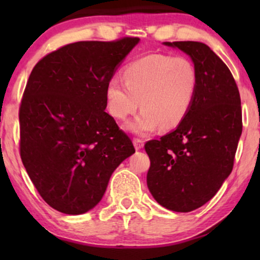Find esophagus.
I'll return each instance as SVG.
<instances>
[{"label": "esophagus", "instance_id": "34e87169", "mask_svg": "<svg viewBox=\"0 0 260 260\" xmlns=\"http://www.w3.org/2000/svg\"><path fill=\"white\" fill-rule=\"evenodd\" d=\"M134 145H135V149H136V150H141V149L144 147V142L140 140V138H135Z\"/></svg>", "mask_w": 260, "mask_h": 260}]
</instances>
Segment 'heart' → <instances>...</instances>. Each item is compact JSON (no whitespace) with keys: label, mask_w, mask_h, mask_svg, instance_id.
<instances>
[{"label":"heart","mask_w":260,"mask_h":260,"mask_svg":"<svg viewBox=\"0 0 260 260\" xmlns=\"http://www.w3.org/2000/svg\"><path fill=\"white\" fill-rule=\"evenodd\" d=\"M124 79L111 78L106 85L109 112L124 120L141 105L142 112L126 129L148 135L159 126L172 130L182 123L197 95L199 73L186 56L149 54L127 65Z\"/></svg>","instance_id":"heart-1"}]
</instances>
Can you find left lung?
<instances>
[{
  "label": "left lung",
  "instance_id": "left-lung-1",
  "mask_svg": "<svg viewBox=\"0 0 260 260\" xmlns=\"http://www.w3.org/2000/svg\"><path fill=\"white\" fill-rule=\"evenodd\" d=\"M193 60L199 73L194 103L182 123L159 140L145 143L150 158L149 190L174 212H191L216 194L233 169L243 131L241 102L225 62L197 41L165 42Z\"/></svg>",
  "mask_w": 260,
  "mask_h": 260
}]
</instances>
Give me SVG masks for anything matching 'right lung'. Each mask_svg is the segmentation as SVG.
I'll list each match as a JSON object with an SVG mask.
<instances>
[{
  "label": "right lung",
  "mask_w": 260,
  "mask_h": 260,
  "mask_svg": "<svg viewBox=\"0 0 260 260\" xmlns=\"http://www.w3.org/2000/svg\"><path fill=\"white\" fill-rule=\"evenodd\" d=\"M138 38L79 41L44 56L20 105V155L41 198L78 215L94 207L115 169L135 152L105 112L106 85Z\"/></svg>",
  "instance_id": "1"
}]
</instances>
